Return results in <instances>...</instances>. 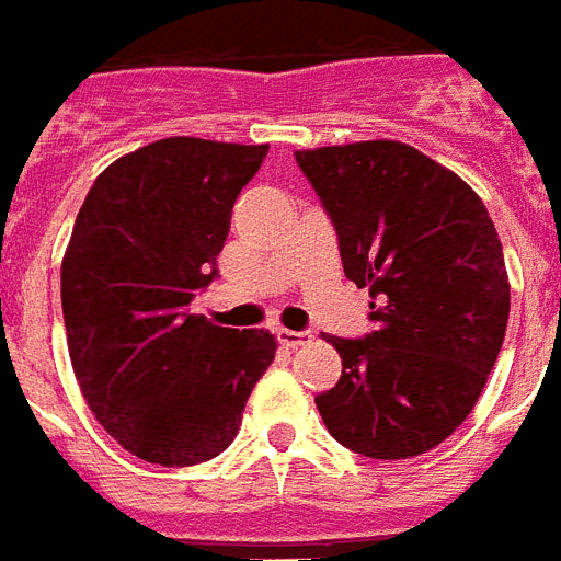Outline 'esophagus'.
Masks as SVG:
<instances>
[{"mask_svg":"<svg viewBox=\"0 0 561 561\" xmlns=\"http://www.w3.org/2000/svg\"><path fill=\"white\" fill-rule=\"evenodd\" d=\"M277 342L284 344V347H289V351H298V347L312 342V335L298 333V330H277Z\"/></svg>","mask_w":561,"mask_h":561,"instance_id":"1","label":"esophagus"}]
</instances>
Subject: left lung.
<instances>
[{"mask_svg": "<svg viewBox=\"0 0 561 561\" xmlns=\"http://www.w3.org/2000/svg\"><path fill=\"white\" fill-rule=\"evenodd\" d=\"M339 234L344 275L370 289L367 339L324 335L342 379L318 393L327 432L356 455L440 446L481 397L510 318L499 231L458 173L379 138L298 150Z\"/></svg>", "mask_w": 561, "mask_h": 561, "instance_id": "8db88e82", "label": "left lung"}]
</instances>
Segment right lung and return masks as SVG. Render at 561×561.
<instances>
[{"mask_svg":"<svg viewBox=\"0 0 561 561\" xmlns=\"http://www.w3.org/2000/svg\"><path fill=\"white\" fill-rule=\"evenodd\" d=\"M268 145L173 136L89 187L60 266L66 342L98 423L136 458L194 466L234 440L275 358L268 330H228L187 304L217 275L237 194Z\"/></svg>","mask_w":561,"mask_h":561,"instance_id":"obj_1","label":"right lung"}]
</instances>
